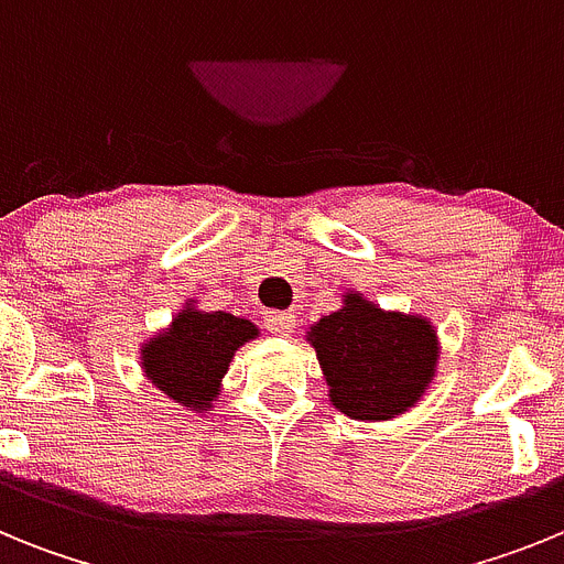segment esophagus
Listing matches in <instances>:
<instances>
[{"label": "esophagus", "instance_id": "esophagus-1", "mask_svg": "<svg viewBox=\"0 0 564 564\" xmlns=\"http://www.w3.org/2000/svg\"><path fill=\"white\" fill-rule=\"evenodd\" d=\"M265 327L273 333V336H291V333L296 330V316L285 311H268Z\"/></svg>", "mask_w": 564, "mask_h": 564}]
</instances>
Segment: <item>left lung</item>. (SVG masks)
Instances as JSON below:
<instances>
[{
    "label": "left lung",
    "mask_w": 564,
    "mask_h": 564,
    "mask_svg": "<svg viewBox=\"0 0 564 564\" xmlns=\"http://www.w3.org/2000/svg\"><path fill=\"white\" fill-rule=\"evenodd\" d=\"M330 403L356 421H390L415 406L435 378L437 333L410 313L381 311L358 291L307 330Z\"/></svg>",
    "instance_id": "8db88e82"
}]
</instances>
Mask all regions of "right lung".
Listing matches in <instances>:
<instances>
[{
  "label": "right lung",
  "instance_id": "right-lung-1",
  "mask_svg": "<svg viewBox=\"0 0 564 564\" xmlns=\"http://www.w3.org/2000/svg\"><path fill=\"white\" fill-rule=\"evenodd\" d=\"M257 325L226 311H197L186 302L172 325L141 347L149 381L174 403L200 412L212 410L234 352L257 338Z\"/></svg>",
  "mask_w": 564,
  "mask_h": 564
}]
</instances>
